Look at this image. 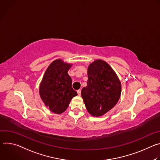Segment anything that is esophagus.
I'll return each instance as SVG.
<instances>
[{"label": "esophagus", "mask_w": 160, "mask_h": 160, "mask_svg": "<svg viewBox=\"0 0 160 160\" xmlns=\"http://www.w3.org/2000/svg\"><path fill=\"white\" fill-rule=\"evenodd\" d=\"M77 94H78V96L81 95V90H77Z\"/></svg>", "instance_id": "34e87169"}]
</instances>
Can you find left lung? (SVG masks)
I'll return each mask as SVG.
<instances>
[{
  "label": "left lung",
  "instance_id": "8db88e82",
  "mask_svg": "<svg viewBox=\"0 0 160 160\" xmlns=\"http://www.w3.org/2000/svg\"><path fill=\"white\" fill-rule=\"evenodd\" d=\"M87 84L81 94L87 111L94 117L103 115L120 99V82L111 66L104 61L96 60L90 64Z\"/></svg>",
  "mask_w": 160,
  "mask_h": 160
}]
</instances>
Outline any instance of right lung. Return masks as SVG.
<instances>
[{"mask_svg": "<svg viewBox=\"0 0 160 160\" xmlns=\"http://www.w3.org/2000/svg\"><path fill=\"white\" fill-rule=\"evenodd\" d=\"M71 64L61 59L53 61L45 72L39 92L45 105L54 113L63 112L72 99L77 95L72 88V80L68 74Z\"/></svg>", "mask_w": 160, "mask_h": 160, "instance_id": "add662e5", "label": "right lung"}]
</instances>
